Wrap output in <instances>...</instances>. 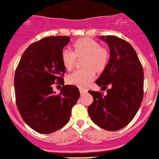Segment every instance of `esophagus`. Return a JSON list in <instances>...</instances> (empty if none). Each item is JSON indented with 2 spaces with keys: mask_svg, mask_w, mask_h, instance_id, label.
Returning <instances> with one entry per match:
<instances>
[{
  "mask_svg": "<svg viewBox=\"0 0 159 159\" xmlns=\"http://www.w3.org/2000/svg\"><path fill=\"white\" fill-rule=\"evenodd\" d=\"M79 90H80V93H81V95H82V94H84V93H85L87 92V90L85 89L80 88V89H79Z\"/></svg>",
  "mask_w": 159,
  "mask_h": 159,
  "instance_id": "esophagus-1",
  "label": "esophagus"
}]
</instances>
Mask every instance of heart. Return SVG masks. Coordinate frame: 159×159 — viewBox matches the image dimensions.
I'll return each mask as SVG.
<instances>
[{
    "label": "heart",
    "mask_w": 159,
    "mask_h": 159,
    "mask_svg": "<svg viewBox=\"0 0 159 159\" xmlns=\"http://www.w3.org/2000/svg\"><path fill=\"white\" fill-rule=\"evenodd\" d=\"M74 51L70 48H64L61 53V60L66 69L73 68L76 56L85 55L83 62L85 68L77 70L66 78L67 83L78 87H85L96 77V71H103L109 60L108 52L101 48L99 43L92 39L84 38L78 39L73 44Z\"/></svg>",
    "instance_id": "1"
}]
</instances>
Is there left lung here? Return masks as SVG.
<instances>
[{
	"label": "left lung",
	"mask_w": 159,
	"mask_h": 159,
	"mask_svg": "<svg viewBox=\"0 0 159 159\" xmlns=\"http://www.w3.org/2000/svg\"><path fill=\"white\" fill-rule=\"evenodd\" d=\"M110 50L108 65L96 81L100 87L111 85L107 95L89 91L93 101L88 108L90 118L100 128L118 131L135 117L143 97L144 74L142 64L132 46L114 36H101Z\"/></svg>",
	"instance_id": "obj_1"
}]
</instances>
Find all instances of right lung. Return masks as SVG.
I'll list each match as a JSON object with an SVG mask.
<instances>
[{"mask_svg":"<svg viewBox=\"0 0 159 159\" xmlns=\"http://www.w3.org/2000/svg\"><path fill=\"white\" fill-rule=\"evenodd\" d=\"M70 40L68 36H49L31 43L16 70L17 108L24 122L41 134L55 132L65 126L80 97L75 85H63L58 94L53 91L55 82L64 81L66 68L61 53Z\"/></svg>","mask_w":159,"mask_h":159,"instance_id":"1","label":"right lung"}]
</instances>
